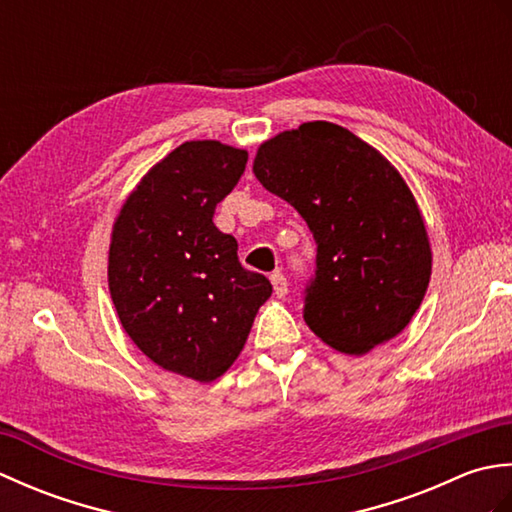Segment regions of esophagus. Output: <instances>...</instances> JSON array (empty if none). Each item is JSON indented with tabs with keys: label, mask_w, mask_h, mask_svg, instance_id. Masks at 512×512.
I'll use <instances>...</instances> for the list:
<instances>
[{
	"label": "esophagus",
	"mask_w": 512,
	"mask_h": 512,
	"mask_svg": "<svg viewBox=\"0 0 512 512\" xmlns=\"http://www.w3.org/2000/svg\"><path fill=\"white\" fill-rule=\"evenodd\" d=\"M270 281H273V288H275V295L279 299H284L288 295V281L286 277L281 273H273V277H270Z\"/></svg>",
	"instance_id": "34e87169"
}]
</instances>
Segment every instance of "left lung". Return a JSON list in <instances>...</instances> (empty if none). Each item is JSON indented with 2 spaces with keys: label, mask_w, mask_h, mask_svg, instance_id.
<instances>
[{
  "label": "left lung",
  "mask_w": 512,
  "mask_h": 512,
  "mask_svg": "<svg viewBox=\"0 0 512 512\" xmlns=\"http://www.w3.org/2000/svg\"><path fill=\"white\" fill-rule=\"evenodd\" d=\"M253 173L295 206L317 242L303 319L343 354L363 356L407 328L431 279V244L398 169L328 121L259 145Z\"/></svg>",
  "instance_id": "obj_1"
}]
</instances>
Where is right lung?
I'll return each instance as SVG.
<instances>
[{"instance_id": "1", "label": "right lung", "mask_w": 512, "mask_h": 512, "mask_svg": "<svg viewBox=\"0 0 512 512\" xmlns=\"http://www.w3.org/2000/svg\"><path fill=\"white\" fill-rule=\"evenodd\" d=\"M246 160L220 140L182 143L145 173L112 228L107 284L123 330L156 365L198 383L235 363L273 295L213 224Z\"/></svg>"}]
</instances>
